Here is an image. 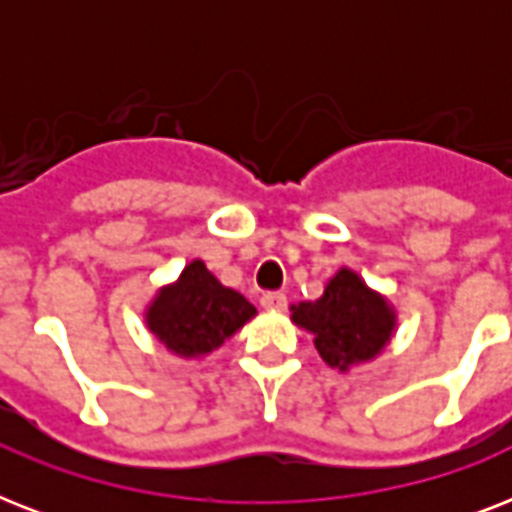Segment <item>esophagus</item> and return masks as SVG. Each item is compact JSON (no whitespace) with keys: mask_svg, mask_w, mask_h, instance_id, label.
<instances>
[{"mask_svg":"<svg viewBox=\"0 0 512 512\" xmlns=\"http://www.w3.org/2000/svg\"><path fill=\"white\" fill-rule=\"evenodd\" d=\"M260 305H263V308H271V311H279V308L287 305V295H284V292H265V295L260 297Z\"/></svg>","mask_w":512,"mask_h":512,"instance_id":"obj_1","label":"esophagus"}]
</instances>
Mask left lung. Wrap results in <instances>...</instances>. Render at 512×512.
I'll return each mask as SVG.
<instances>
[{
	"label": "left lung",
	"mask_w": 512,
	"mask_h": 512,
	"mask_svg": "<svg viewBox=\"0 0 512 512\" xmlns=\"http://www.w3.org/2000/svg\"><path fill=\"white\" fill-rule=\"evenodd\" d=\"M292 311V319L313 332L321 358L340 369L377 356L393 332V313L385 300L345 268L316 303H300Z\"/></svg>",
	"instance_id": "obj_1"
}]
</instances>
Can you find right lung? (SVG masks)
I'll return each instance as SVG.
<instances>
[{
    "label": "right lung",
    "instance_id": "add662e5",
    "mask_svg": "<svg viewBox=\"0 0 512 512\" xmlns=\"http://www.w3.org/2000/svg\"><path fill=\"white\" fill-rule=\"evenodd\" d=\"M252 316L255 305L196 260L148 308V327L177 356H201L220 348Z\"/></svg>",
    "mask_w": 512,
    "mask_h": 512
}]
</instances>
